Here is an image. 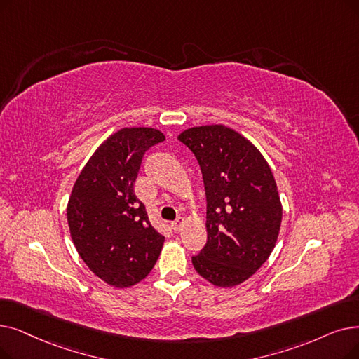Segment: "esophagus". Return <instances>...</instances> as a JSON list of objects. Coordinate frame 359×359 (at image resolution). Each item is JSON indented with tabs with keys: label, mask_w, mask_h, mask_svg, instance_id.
Wrapping results in <instances>:
<instances>
[{
	"label": "esophagus",
	"mask_w": 359,
	"mask_h": 359,
	"mask_svg": "<svg viewBox=\"0 0 359 359\" xmlns=\"http://www.w3.org/2000/svg\"><path fill=\"white\" fill-rule=\"evenodd\" d=\"M183 223H184V218H183V217H177L176 222L171 223V229H173L176 233H179L180 229H182V226H183Z\"/></svg>",
	"instance_id": "esophagus-1"
}]
</instances>
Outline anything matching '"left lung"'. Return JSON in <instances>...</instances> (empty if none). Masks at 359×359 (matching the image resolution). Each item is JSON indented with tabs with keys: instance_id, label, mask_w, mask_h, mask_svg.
Returning a JSON list of instances; mask_svg holds the SVG:
<instances>
[{
	"instance_id": "left-lung-1",
	"label": "left lung",
	"mask_w": 359,
	"mask_h": 359,
	"mask_svg": "<svg viewBox=\"0 0 359 359\" xmlns=\"http://www.w3.org/2000/svg\"><path fill=\"white\" fill-rule=\"evenodd\" d=\"M179 141L195 154L207 194V243L192 257L194 267L215 286L241 285L267 261L282 224L271 170L223 124L188 129Z\"/></svg>"
}]
</instances>
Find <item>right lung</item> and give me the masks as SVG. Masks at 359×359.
<instances>
[{
  "label": "right lung",
  "instance_id": "right-lung-1",
  "mask_svg": "<svg viewBox=\"0 0 359 359\" xmlns=\"http://www.w3.org/2000/svg\"><path fill=\"white\" fill-rule=\"evenodd\" d=\"M151 128H126L93 152L67 205L73 243L93 274L114 287L141 282L157 262L164 236L135 195L145 152L164 141Z\"/></svg>",
  "mask_w": 359,
  "mask_h": 359
}]
</instances>
